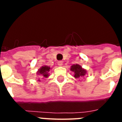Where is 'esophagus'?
Instances as JSON below:
<instances>
[{
	"instance_id": "1",
	"label": "esophagus",
	"mask_w": 122,
	"mask_h": 122,
	"mask_svg": "<svg viewBox=\"0 0 122 122\" xmlns=\"http://www.w3.org/2000/svg\"><path fill=\"white\" fill-rule=\"evenodd\" d=\"M58 65H59V66H62V65H63V61H62V60L59 61V62H58Z\"/></svg>"
}]
</instances>
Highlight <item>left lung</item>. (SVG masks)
<instances>
[{"label":"left lung","instance_id":"1","mask_svg":"<svg viewBox=\"0 0 122 122\" xmlns=\"http://www.w3.org/2000/svg\"><path fill=\"white\" fill-rule=\"evenodd\" d=\"M71 71L74 72V76L76 78H80V77H83L86 75V71L78 64L72 65L71 67Z\"/></svg>","mask_w":122,"mask_h":122}]
</instances>
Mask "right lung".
<instances>
[{"mask_svg":"<svg viewBox=\"0 0 122 122\" xmlns=\"http://www.w3.org/2000/svg\"><path fill=\"white\" fill-rule=\"evenodd\" d=\"M49 70H50V67H49V66H42L39 70H38L37 74H39V75H42V76H43V77H48V76H49L48 72L49 71Z\"/></svg>","mask_w":122,"mask_h":122,"instance_id":"1","label":"right lung"}]
</instances>
